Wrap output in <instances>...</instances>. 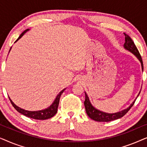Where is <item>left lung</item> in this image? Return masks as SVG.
Wrapping results in <instances>:
<instances>
[{
    "label": "left lung",
    "instance_id": "8db88e82",
    "mask_svg": "<svg viewBox=\"0 0 147 147\" xmlns=\"http://www.w3.org/2000/svg\"><path fill=\"white\" fill-rule=\"evenodd\" d=\"M124 35H125V43L124 44V47L125 48L126 50L131 52L132 53H133L134 55L137 57V59L139 60L140 63H141L142 66V69L143 70V63H142V57L140 56L139 51L137 48H136L135 44L134 43L133 41H132L131 38H130L128 35H126V33H124ZM138 94V95L140 94ZM137 96V97L138 96ZM85 101H84V106H85L86 113H87L88 116H89L90 118H92V120H95V121L98 122H110L112 121V120H114L116 119H118V118H122V116H124L125 114L127 113L130 108H132V106L134 105V102H135V100L132 102V103L130 104L129 107H128L126 109H124L122 111H120L118 112H116V113L113 114H110V113H106V112H104L100 111L99 110H97L96 108H94L93 106L92 105L91 102H90L89 98L86 93L85 92ZM136 97V98H137Z\"/></svg>",
    "mask_w": 147,
    "mask_h": 147
}]
</instances>
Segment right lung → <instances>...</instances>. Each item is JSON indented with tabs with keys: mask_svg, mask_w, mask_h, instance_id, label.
<instances>
[{
	"mask_svg": "<svg viewBox=\"0 0 147 147\" xmlns=\"http://www.w3.org/2000/svg\"><path fill=\"white\" fill-rule=\"evenodd\" d=\"M29 29H26L25 31H24L23 33L20 35L19 38L16 40L15 42H17L19 39H21V38L22 37V36H23L24 34H25L27 31H29ZM11 49H10V50H11ZM65 90V89H63V90H61V91L59 92V94L57 96V97H56L55 100H54L53 104H52L51 105L49 106V107H48L47 108H45V109H44V110H38V111H29V110L22 109V108H19V106L15 105V104H14V102L11 100V98H10L9 97V98L10 101H11V102L12 105L13 106V107L15 108V109L19 112V113L23 114V115L27 116V117H29V118H33V119L46 120V119H49V118H52L54 115H55V114H56V113H57V108H58V106H59V98H60V97H61L62 93H63Z\"/></svg>",
	"mask_w": 147,
	"mask_h": 147,
	"instance_id": "right-lung-1",
	"label": "right lung"
}]
</instances>
